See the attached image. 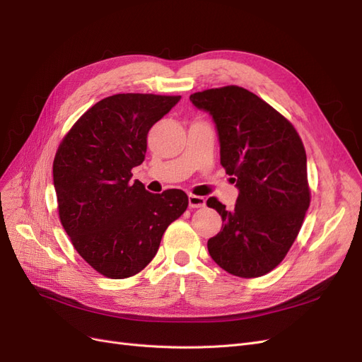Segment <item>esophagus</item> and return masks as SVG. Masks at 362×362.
I'll list each match as a JSON object with an SVG mask.
<instances>
[{
	"label": "esophagus",
	"instance_id": "34e87169",
	"mask_svg": "<svg viewBox=\"0 0 362 362\" xmlns=\"http://www.w3.org/2000/svg\"><path fill=\"white\" fill-rule=\"evenodd\" d=\"M189 205L190 208H202L205 206V198L196 194H189Z\"/></svg>",
	"mask_w": 362,
	"mask_h": 362
}]
</instances>
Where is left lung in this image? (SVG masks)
Masks as SVG:
<instances>
[{
  "label": "left lung",
  "mask_w": 362,
  "mask_h": 362,
  "mask_svg": "<svg viewBox=\"0 0 362 362\" xmlns=\"http://www.w3.org/2000/svg\"><path fill=\"white\" fill-rule=\"evenodd\" d=\"M190 101L213 116L221 163L240 190L231 211L214 196L206 201L223 221L208 252L234 276L266 275L286 258L311 202L302 139L287 117L243 87L196 92Z\"/></svg>",
  "instance_id": "obj_1"
}]
</instances>
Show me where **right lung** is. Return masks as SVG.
<instances>
[{
    "label": "right lung",
    "mask_w": 362,
    "mask_h": 362,
    "mask_svg": "<svg viewBox=\"0 0 362 362\" xmlns=\"http://www.w3.org/2000/svg\"><path fill=\"white\" fill-rule=\"evenodd\" d=\"M181 96L117 93L92 105L60 141L52 163L57 210L75 250L103 276L125 279L144 270L189 196L161 194L131 181L144 163L151 127Z\"/></svg>",
    "instance_id": "1"
}]
</instances>
